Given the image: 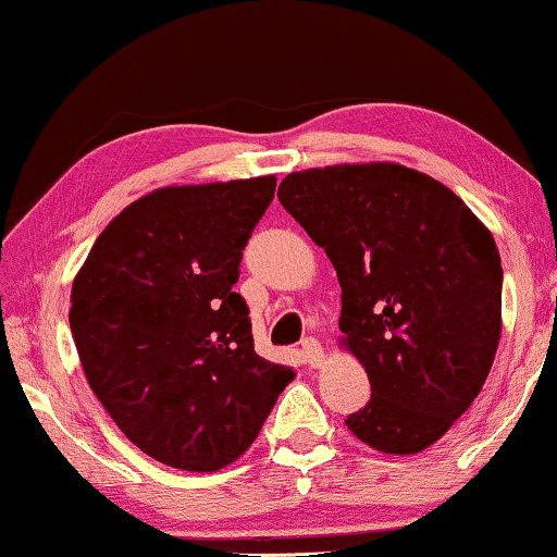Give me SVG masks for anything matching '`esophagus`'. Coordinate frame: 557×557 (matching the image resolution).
<instances>
[{"label": "esophagus", "instance_id": "esophagus-1", "mask_svg": "<svg viewBox=\"0 0 557 557\" xmlns=\"http://www.w3.org/2000/svg\"><path fill=\"white\" fill-rule=\"evenodd\" d=\"M302 357H305V364H310V368H320L323 364V346L318 344V338L307 336L302 342Z\"/></svg>", "mask_w": 557, "mask_h": 557}]
</instances>
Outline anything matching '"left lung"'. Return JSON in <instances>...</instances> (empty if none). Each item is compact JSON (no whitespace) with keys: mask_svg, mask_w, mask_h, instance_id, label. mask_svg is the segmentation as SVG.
<instances>
[{"mask_svg":"<svg viewBox=\"0 0 557 557\" xmlns=\"http://www.w3.org/2000/svg\"><path fill=\"white\" fill-rule=\"evenodd\" d=\"M278 200L342 284L338 329L372 388L349 430L383 454L433 446L472 407L498 351L493 234L446 185L398 163L294 172Z\"/></svg>","mask_w":557,"mask_h":557,"instance_id":"1","label":"left lung"}]
</instances>
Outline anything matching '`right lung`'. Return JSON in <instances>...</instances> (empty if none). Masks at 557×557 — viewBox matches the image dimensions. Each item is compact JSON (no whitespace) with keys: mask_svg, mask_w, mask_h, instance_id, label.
Wrapping results in <instances>:
<instances>
[{"mask_svg":"<svg viewBox=\"0 0 557 557\" xmlns=\"http://www.w3.org/2000/svg\"><path fill=\"white\" fill-rule=\"evenodd\" d=\"M276 176L161 187L98 234L70 294L90 388L143 454L185 472L239 459L294 372L255 351L234 292Z\"/></svg>","mask_w":557,"mask_h":557,"instance_id":"right-lung-1","label":"right lung"}]
</instances>
